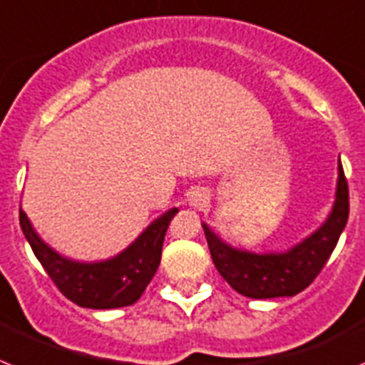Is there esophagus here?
I'll list each match as a JSON object with an SVG mask.
<instances>
[{
  "instance_id": "esophagus-1",
  "label": "esophagus",
  "mask_w": 365,
  "mask_h": 365,
  "mask_svg": "<svg viewBox=\"0 0 365 365\" xmlns=\"http://www.w3.org/2000/svg\"><path fill=\"white\" fill-rule=\"evenodd\" d=\"M207 195H205L204 191H200V189H196V191H192L191 195H189V202H191V205H195V207H204L205 204H207Z\"/></svg>"
}]
</instances>
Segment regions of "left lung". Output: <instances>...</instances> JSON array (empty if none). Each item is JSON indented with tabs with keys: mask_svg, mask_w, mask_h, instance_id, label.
<instances>
[{
	"mask_svg": "<svg viewBox=\"0 0 365 365\" xmlns=\"http://www.w3.org/2000/svg\"><path fill=\"white\" fill-rule=\"evenodd\" d=\"M349 218V187L338 165V187L332 211L319 230L287 253H252L231 248L202 224L218 274L239 294L253 299L296 296L305 290L331 257Z\"/></svg>",
	"mask_w": 365,
	"mask_h": 365,
	"instance_id": "1",
	"label": "left lung"
}]
</instances>
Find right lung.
<instances>
[{
  "instance_id": "add662e5",
  "label": "right lung",
  "mask_w": 365,
  "mask_h": 365,
  "mask_svg": "<svg viewBox=\"0 0 365 365\" xmlns=\"http://www.w3.org/2000/svg\"><path fill=\"white\" fill-rule=\"evenodd\" d=\"M174 207L154 220L125 252L101 262H77L51 250L20 209V226L43 270L69 301L86 309H119L141 297L161 261V248Z\"/></svg>"
}]
</instances>
